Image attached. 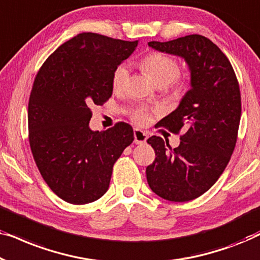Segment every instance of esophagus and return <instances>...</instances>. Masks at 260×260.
Returning <instances> with one entry per match:
<instances>
[{"mask_svg":"<svg viewBox=\"0 0 260 260\" xmlns=\"http://www.w3.org/2000/svg\"><path fill=\"white\" fill-rule=\"evenodd\" d=\"M134 137H135V143L136 144H143L145 143V141H147L148 138V135L144 133V131H142L140 129H135L134 130Z\"/></svg>","mask_w":260,"mask_h":260,"instance_id":"obj_1","label":"esophagus"}]
</instances>
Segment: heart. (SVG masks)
I'll return each mask as SVG.
<instances>
[{"instance_id":"obj_1","label":"heart","mask_w":260,"mask_h":260,"mask_svg":"<svg viewBox=\"0 0 260 260\" xmlns=\"http://www.w3.org/2000/svg\"><path fill=\"white\" fill-rule=\"evenodd\" d=\"M140 67L155 84L167 85L175 80L180 73V66L176 59L173 56L163 54V53L154 52L145 55L140 61ZM127 76H129V69L125 63H120L115 69L112 73L111 83L115 91L123 90L125 86ZM152 111L145 106H137L131 111V118L135 123L140 125H145L150 122Z\"/></svg>"}]
</instances>
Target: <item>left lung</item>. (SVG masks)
Segmentation results:
<instances>
[{
	"mask_svg": "<svg viewBox=\"0 0 260 260\" xmlns=\"http://www.w3.org/2000/svg\"><path fill=\"white\" fill-rule=\"evenodd\" d=\"M148 45L186 60L191 85L179 108L158 122L174 134L183 130L179 147L173 149L158 136L148 138L156 155L147 167L148 184L168 201H190L218 181L236 148L241 116L239 83L227 56L202 35Z\"/></svg>",
	"mask_w": 260,
	"mask_h": 260,
	"instance_id": "left-lung-1",
	"label": "left lung"
}]
</instances>
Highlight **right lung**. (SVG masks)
<instances>
[{
  "label": "right lung",
  "instance_id": "obj_1",
  "mask_svg": "<svg viewBox=\"0 0 260 260\" xmlns=\"http://www.w3.org/2000/svg\"><path fill=\"white\" fill-rule=\"evenodd\" d=\"M138 41L80 33L56 48L39 70L28 103V136L42 179L63 201L85 205L108 190L113 165L134 141L118 122L105 131L88 126L91 106L112 94V73Z\"/></svg>",
  "mask_w": 260,
  "mask_h": 260
}]
</instances>
